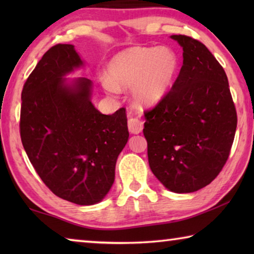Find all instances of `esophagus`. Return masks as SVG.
Instances as JSON below:
<instances>
[{
    "instance_id": "esophagus-1",
    "label": "esophagus",
    "mask_w": 254,
    "mask_h": 254,
    "mask_svg": "<svg viewBox=\"0 0 254 254\" xmlns=\"http://www.w3.org/2000/svg\"><path fill=\"white\" fill-rule=\"evenodd\" d=\"M127 127H128V131H130L132 134H137V133H140L141 131H142L143 123L139 119L131 118L127 121Z\"/></svg>"
}]
</instances>
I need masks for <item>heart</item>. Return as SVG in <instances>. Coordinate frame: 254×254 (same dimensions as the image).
Segmentation results:
<instances>
[{"instance_id":"1","label":"heart","mask_w":254,"mask_h":254,"mask_svg":"<svg viewBox=\"0 0 254 254\" xmlns=\"http://www.w3.org/2000/svg\"><path fill=\"white\" fill-rule=\"evenodd\" d=\"M178 68L177 55L169 48L134 47L111 59L107 77L102 79V84L109 93L132 87V96L137 104L152 106L168 94Z\"/></svg>"}]
</instances>
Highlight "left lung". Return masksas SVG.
<instances>
[{
    "label": "left lung",
    "mask_w": 254,
    "mask_h": 254,
    "mask_svg": "<svg viewBox=\"0 0 254 254\" xmlns=\"http://www.w3.org/2000/svg\"><path fill=\"white\" fill-rule=\"evenodd\" d=\"M183 66L161 102L144 112L150 169L169 190L192 192L221 173L233 144L238 117L229 80L204 44L174 34Z\"/></svg>",
    "instance_id": "1"
}]
</instances>
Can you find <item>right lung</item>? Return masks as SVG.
<instances>
[{
	"label": "right lung",
	"instance_id": "right-lung-1",
	"mask_svg": "<svg viewBox=\"0 0 254 254\" xmlns=\"http://www.w3.org/2000/svg\"><path fill=\"white\" fill-rule=\"evenodd\" d=\"M83 65L72 45L47 51L21 94L20 135L30 162L56 196L78 205L101 201L114 183L128 139L126 109L105 115L91 102L92 81L63 78Z\"/></svg>",
	"mask_w": 254,
	"mask_h": 254
}]
</instances>
